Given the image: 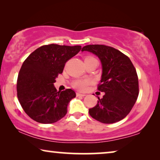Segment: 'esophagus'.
I'll return each instance as SVG.
<instances>
[{
	"instance_id": "34e87169",
	"label": "esophagus",
	"mask_w": 160,
	"mask_h": 160,
	"mask_svg": "<svg viewBox=\"0 0 160 160\" xmlns=\"http://www.w3.org/2000/svg\"><path fill=\"white\" fill-rule=\"evenodd\" d=\"M76 95H77V96H82V97H84V96H86L85 94H82V93H78V92L76 93Z\"/></svg>"
}]
</instances>
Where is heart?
<instances>
[{
	"instance_id": "1",
	"label": "heart",
	"mask_w": 160,
	"mask_h": 160,
	"mask_svg": "<svg viewBox=\"0 0 160 160\" xmlns=\"http://www.w3.org/2000/svg\"><path fill=\"white\" fill-rule=\"evenodd\" d=\"M94 58H92V57H87L85 58V60H87V59H92ZM89 79H77L76 81H74L73 83V87L74 88L78 89V90L83 91L85 89L87 88V85L89 84Z\"/></svg>"
}]
</instances>
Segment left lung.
Instances as JSON below:
<instances>
[{
    "label": "left lung",
    "mask_w": 160,
    "mask_h": 160,
    "mask_svg": "<svg viewBox=\"0 0 160 160\" xmlns=\"http://www.w3.org/2000/svg\"><path fill=\"white\" fill-rule=\"evenodd\" d=\"M91 52L100 59L102 76L98 90L105 92L98 97V103L89 109V115L104 124L123 119L132 108L138 96V78L130 58L108 46L87 45L82 52Z\"/></svg>",
    "instance_id": "8db88e82"
}]
</instances>
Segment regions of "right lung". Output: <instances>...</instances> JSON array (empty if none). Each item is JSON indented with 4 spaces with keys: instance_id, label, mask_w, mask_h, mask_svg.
<instances>
[{
    "instance_id": "obj_1",
    "label": "right lung",
    "mask_w": 160,
    "mask_h": 160,
    "mask_svg": "<svg viewBox=\"0 0 160 160\" xmlns=\"http://www.w3.org/2000/svg\"><path fill=\"white\" fill-rule=\"evenodd\" d=\"M81 46L45 45L28 56L17 78V98L23 110L37 122L52 124L67 113L68 105L76 97L73 89L58 91L54 83L65 62L80 52Z\"/></svg>"
}]
</instances>
